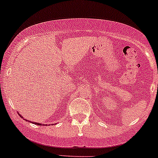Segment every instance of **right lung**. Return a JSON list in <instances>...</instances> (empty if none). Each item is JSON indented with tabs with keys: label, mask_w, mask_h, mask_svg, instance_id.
Wrapping results in <instances>:
<instances>
[{
	"label": "right lung",
	"mask_w": 158,
	"mask_h": 158,
	"mask_svg": "<svg viewBox=\"0 0 158 158\" xmlns=\"http://www.w3.org/2000/svg\"><path fill=\"white\" fill-rule=\"evenodd\" d=\"M20 116H21V115H20ZM29 122H31V121H29ZM31 123H33V122H31ZM33 123L36 124V125H40V126H42V124L40 123Z\"/></svg>",
	"instance_id": "1"
}]
</instances>
